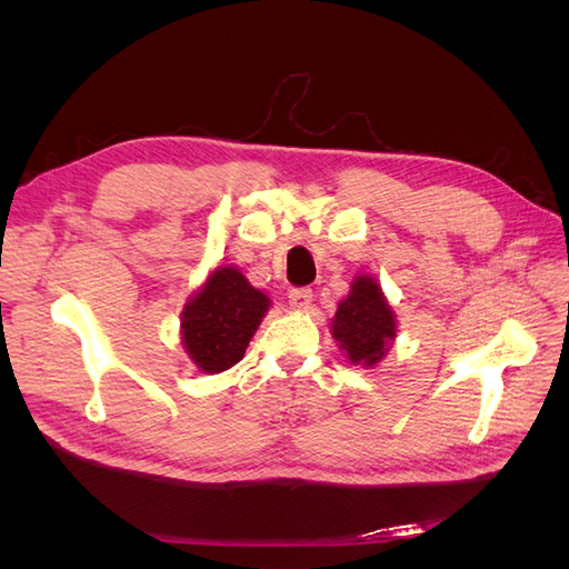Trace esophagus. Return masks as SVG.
Segmentation results:
<instances>
[{"label": "esophagus", "mask_w": 569, "mask_h": 569, "mask_svg": "<svg viewBox=\"0 0 569 569\" xmlns=\"http://www.w3.org/2000/svg\"><path fill=\"white\" fill-rule=\"evenodd\" d=\"M313 301V289L311 287H297L289 291V303L295 308H308Z\"/></svg>", "instance_id": "1"}]
</instances>
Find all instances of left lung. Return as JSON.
Segmentation results:
<instances>
[{"instance_id":"obj_1","label":"left lung","mask_w":569,"mask_h":569,"mask_svg":"<svg viewBox=\"0 0 569 569\" xmlns=\"http://www.w3.org/2000/svg\"><path fill=\"white\" fill-rule=\"evenodd\" d=\"M332 335L351 363L375 366L385 356L389 341L396 337L393 313L380 284L368 274L358 278L351 295L339 303Z\"/></svg>"}]
</instances>
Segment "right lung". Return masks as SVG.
Returning a JSON list of instances; mask_svg holds the SVG:
<instances>
[{"label": "right lung", "mask_w": 569, "mask_h": 569, "mask_svg": "<svg viewBox=\"0 0 569 569\" xmlns=\"http://www.w3.org/2000/svg\"><path fill=\"white\" fill-rule=\"evenodd\" d=\"M268 297L234 268H218L199 295L184 306L182 341L203 372H222L242 360Z\"/></svg>", "instance_id": "obj_1"}]
</instances>
